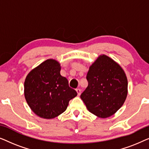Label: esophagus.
I'll return each mask as SVG.
<instances>
[{"instance_id": "esophagus-1", "label": "esophagus", "mask_w": 149, "mask_h": 149, "mask_svg": "<svg viewBox=\"0 0 149 149\" xmlns=\"http://www.w3.org/2000/svg\"><path fill=\"white\" fill-rule=\"evenodd\" d=\"M76 91L77 92V94H78V95H81V90L79 88H77L76 89Z\"/></svg>"}]
</instances>
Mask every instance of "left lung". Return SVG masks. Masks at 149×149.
I'll return each mask as SVG.
<instances>
[{"mask_svg": "<svg viewBox=\"0 0 149 149\" xmlns=\"http://www.w3.org/2000/svg\"><path fill=\"white\" fill-rule=\"evenodd\" d=\"M88 86L81 98L88 111L100 118L114 115L125 102L127 79L121 66L106 55H100L89 66Z\"/></svg>", "mask_w": 149, "mask_h": 149, "instance_id": "8db88e82", "label": "left lung"}]
</instances>
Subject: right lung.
<instances>
[{
    "label": "right lung",
    "instance_id": "right-lung-1",
    "mask_svg": "<svg viewBox=\"0 0 149 149\" xmlns=\"http://www.w3.org/2000/svg\"><path fill=\"white\" fill-rule=\"evenodd\" d=\"M58 61L48 59L30 71L24 82V96L36 115L51 119L64 113L69 101L77 95L60 74Z\"/></svg>",
    "mask_w": 149,
    "mask_h": 149
}]
</instances>
